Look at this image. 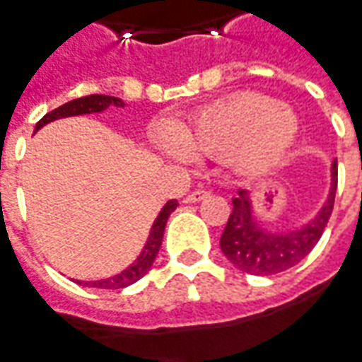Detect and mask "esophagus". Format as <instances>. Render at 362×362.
I'll list each match as a JSON object with an SVG mask.
<instances>
[{
  "instance_id": "34e87169",
  "label": "esophagus",
  "mask_w": 362,
  "mask_h": 362,
  "mask_svg": "<svg viewBox=\"0 0 362 362\" xmlns=\"http://www.w3.org/2000/svg\"><path fill=\"white\" fill-rule=\"evenodd\" d=\"M209 196V192L204 188L199 189H194L192 194H188L186 198H184V204H196V202H202L204 198H207Z\"/></svg>"
}]
</instances>
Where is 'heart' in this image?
I'll return each mask as SVG.
<instances>
[{"mask_svg":"<svg viewBox=\"0 0 362 362\" xmlns=\"http://www.w3.org/2000/svg\"><path fill=\"white\" fill-rule=\"evenodd\" d=\"M300 119L294 111L260 93H241L196 113L178 135H164L166 155L189 163L194 155L227 156L239 173L272 168L294 145Z\"/></svg>","mask_w":362,"mask_h":362,"instance_id":"heart-1","label":"heart"}]
</instances>
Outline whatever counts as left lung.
Returning a JSON list of instances; mask_svg holds the SVG:
<instances>
[{"label": "left lung", "mask_w": 362, "mask_h": 362, "mask_svg": "<svg viewBox=\"0 0 362 362\" xmlns=\"http://www.w3.org/2000/svg\"><path fill=\"white\" fill-rule=\"evenodd\" d=\"M331 184L327 198L322 207L304 223L272 231L267 229L255 217L251 189H237L233 198V214L225 225L219 247L227 260L237 269L255 274L270 276L292 269L302 259H305L317 241L322 239L323 229L329 221L337 189V160L331 164Z\"/></svg>", "instance_id": "left-lung-1"}]
</instances>
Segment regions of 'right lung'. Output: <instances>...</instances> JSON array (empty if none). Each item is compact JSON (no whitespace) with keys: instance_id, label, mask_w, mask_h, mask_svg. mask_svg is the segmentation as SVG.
<instances>
[{"instance_id":"obj_1","label":"right lung","mask_w":362,"mask_h":362,"mask_svg":"<svg viewBox=\"0 0 362 362\" xmlns=\"http://www.w3.org/2000/svg\"><path fill=\"white\" fill-rule=\"evenodd\" d=\"M110 105H115V107H123L125 102L119 100V98H113V95H102V93H93V95H86V98H78V100H72V102L60 105L57 110H52L50 113H47L42 119L35 125V133L42 129L45 125H49L52 121L64 119V117H74V115H90V113H102ZM178 207V202L176 199H168L158 216H156L155 223L148 231V237H146L143 249L137 255V259L133 260L129 267L117 272V274H111L107 278H100V280H74L76 284H82V286L88 288H102V290H119V288H127L131 284H135L139 278H143L151 270L153 262H155L156 255H158V249L163 245V235L164 227H166V221L173 214L174 209Z\"/></svg>"}]
</instances>
